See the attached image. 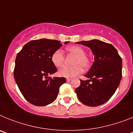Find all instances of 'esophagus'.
Returning <instances> with one entry per match:
<instances>
[{
	"label": "esophagus",
	"instance_id": "obj_1",
	"mask_svg": "<svg viewBox=\"0 0 133 133\" xmlns=\"http://www.w3.org/2000/svg\"><path fill=\"white\" fill-rule=\"evenodd\" d=\"M72 81V79H71V78H66V81H67V82H70V81Z\"/></svg>",
	"mask_w": 133,
	"mask_h": 133
}]
</instances>
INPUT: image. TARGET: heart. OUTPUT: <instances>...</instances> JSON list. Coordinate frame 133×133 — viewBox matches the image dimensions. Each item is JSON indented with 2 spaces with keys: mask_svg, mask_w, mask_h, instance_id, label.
Instances as JSON below:
<instances>
[{
  "mask_svg": "<svg viewBox=\"0 0 133 133\" xmlns=\"http://www.w3.org/2000/svg\"><path fill=\"white\" fill-rule=\"evenodd\" d=\"M66 51L75 55L72 66H63L58 71L60 76L67 78H72L81 73L83 68H87L89 65V60L85 55V51L78 46H71L66 48ZM64 55L61 50H57L51 56V61L56 67H60L64 63Z\"/></svg>",
  "mask_w": 133,
  "mask_h": 133,
  "instance_id": "1",
  "label": "heart"
}]
</instances>
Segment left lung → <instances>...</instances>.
Segmentation results:
<instances>
[{
	"label": "left lung",
	"instance_id": "8db88e82",
	"mask_svg": "<svg viewBox=\"0 0 133 133\" xmlns=\"http://www.w3.org/2000/svg\"><path fill=\"white\" fill-rule=\"evenodd\" d=\"M88 46L95 56V61L76 89L80 101L87 106L97 107L106 103L115 92L122 78V58L112 44L99 40L77 42ZM91 83H90V82Z\"/></svg>",
	"mask_w": 133,
	"mask_h": 133
}]
</instances>
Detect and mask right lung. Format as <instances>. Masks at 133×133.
I'll return each instance as SVG.
<instances>
[{"mask_svg": "<svg viewBox=\"0 0 133 133\" xmlns=\"http://www.w3.org/2000/svg\"><path fill=\"white\" fill-rule=\"evenodd\" d=\"M61 46L59 41L35 40L27 43L16 55L15 81L26 100L35 106H46L55 101L59 87L66 82L64 77H48L57 70L51 56Z\"/></svg>", "mask_w": 133, "mask_h": 133, "instance_id": "obj_1", "label": "right lung"}]
</instances>
